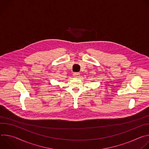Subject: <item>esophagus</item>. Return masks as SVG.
<instances>
[{
  "instance_id": "34e87169",
  "label": "esophagus",
  "mask_w": 149,
  "mask_h": 149,
  "mask_svg": "<svg viewBox=\"0 0 149 149\" xmlns=\"http://www.w3.org/2000/svg\"><path fill=\"white\" fill-rule=\"evenodd\" d=\"M79 76V74L78 73V72H75V73H74V74H73V77H75V78H77V77H78Z\"/></svg>"
}]
</instances>
